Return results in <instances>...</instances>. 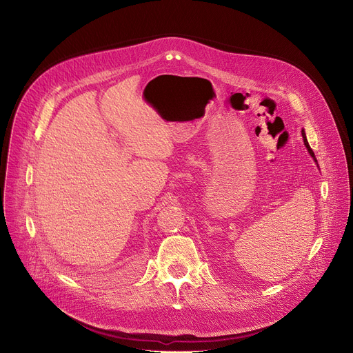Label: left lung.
<instances>
[{
    "label": "left lung",
    "mask_w": 353,
    "mask_h": 353,
    "mask_svg": "<svg viewBox=\"0 0 353 353\" xmlns=\"http://www.w3.org/2000/svg\"><path fill=\"white\" fill-rule=\"evenodd\" d=\"M301 135H303V141H305V145H306V148H307V150H309V154L314 158V152H313V149L310 148V145H309V142H307V139H306V134H305V131H301ZM316 159V158H314Z\"/></svg>",
    "instance_id": "obj_1"
}]
</instances>
